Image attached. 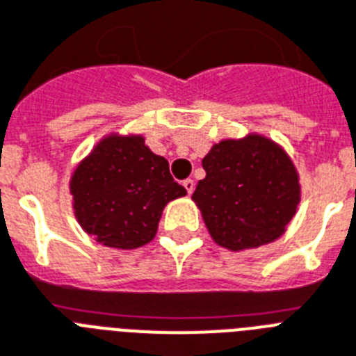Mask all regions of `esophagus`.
Wrapping results in <instances>:
<instances>
[{
	"mask_svg": "<svg viewBox=\"0 0 356 356\" xmlns=\"http://www.w3.org/2000/svg\"><path fill=\"white\" fill-rule=\"evenodd\" d=\"M184 187H186V191L191 195L193 191H195V180H191V178H187V180H184Z\"/></svg>",
	"mask_w": 356,
	"mask_h": 356,
	"instance_id": "obj_1",
	"label": "esophagus"
}]
</instances>
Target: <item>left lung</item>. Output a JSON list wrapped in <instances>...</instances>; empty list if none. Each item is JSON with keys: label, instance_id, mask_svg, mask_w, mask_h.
Returning <instances> with one entry per match:
<instances>
[{"label": "left lung", "instance_id": "obj_1", "mask_svg": "<svg viewBox=\"0 0 356 356\" xmlns=\"http://www.w3.org/2000/svg\"><path fill=\"white\" fill-rule=\"evenodd\" d=\"M202 167L206 178L193 200L215 243L238 252L283 235L300 204L298 172L285 150L250 134L213 145Z\"/></svg>", "mask_w": 356, "mask_h": 356}]
</instances>
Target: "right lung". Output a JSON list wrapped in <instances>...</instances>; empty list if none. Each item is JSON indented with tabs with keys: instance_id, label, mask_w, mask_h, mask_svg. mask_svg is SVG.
<instances>
[{
	"instance_id": "1",
	"label": "right lung",
	"mask_w": 356,
	"mask_h": 356,
	"mask_svg": "<svg viewBox=\"0 0 356 356\" xmlns=\"http://www.w3.org/2000/svg\"><path fill=\"white\" fill-rule=\"evenodd\" d=\"M70 191L82 229L110 248L134 250L150 243L163 207L187 195L141 136H106L76 165Z\"/></svg>"
}]
</instances>
